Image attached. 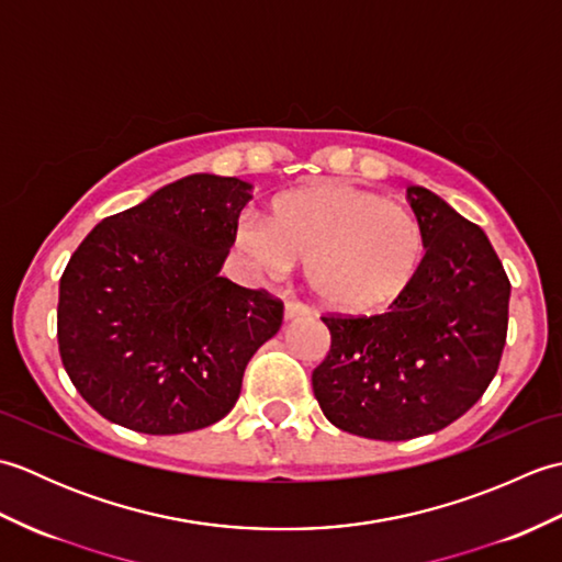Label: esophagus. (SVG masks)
Masks as SVG:
<instances>
[{
    "label": "esophagus",
    "mask_w": 562,
    "mask_h": 562,
    "mask_svg": "<svg viewBox=\"0 0 562 562\" xmlns=\"http://www.w3.org/2000/svg\"><path fill=\"white\" fill-rule=\"evenodd\" d=\"M302 316H308V306H304L300 302H288V304H284V321L302 318Z\"/></svg>",
    "instance_id": "34e87169"
}]
</instances>
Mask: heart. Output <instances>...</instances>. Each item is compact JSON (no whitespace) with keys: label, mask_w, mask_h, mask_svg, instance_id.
<instances>
[{"label":"heart","mask_w":562,"mask_h":562,"mask_svg":"<svg viewBox=\"0 0 562 562\" xmlns=\"http://www.w3.org/2000/svg\"><path fill=\"white\" fill-rule=\"evenodd\" d=\"M234 248L256 272L306 262V282L321 304L364 316L408 294L427 244L411 210L374 190L321 181L274 195L266 222H238Z\"/></svg>","instance_id":"b5f03b06"}]
</instances>
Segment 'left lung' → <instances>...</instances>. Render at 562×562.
<instances>
[{"instance_id":"obj_1","label":"left lung","mask_w":562,"mask_h":562,"mask_svg":"<svg viewBox=\"0 0 562 562\" xmlns=\"http://www.w3.org/2000/svg\"><path fill=\"white\" fill-rule=\"evenodd\" d=\"M425 262L386 314L324 316L330 350L314 396L342 432L381 441L432 435L491 384L507 338L509 280L479 224L432 190L411 186Z\"/></svg>"}]
</instances>
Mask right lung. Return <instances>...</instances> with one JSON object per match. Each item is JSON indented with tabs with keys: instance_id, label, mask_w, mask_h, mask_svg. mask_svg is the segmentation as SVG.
I'll return each mask as SVG.
<instances>
[{
	"instance_id": "add662e5",
	"label": "right lung",
	"mask_w": 562,
	"mask_h": 562,
	"mask_svg": "<svg viewBox=\"0 0 562 562\" xmlns=\"http://www.w3.org/2000/svg\"><path fill=\"white\" fill-rule=\"evenodd\" d=\"M254 186L193 173L105 217L59 280V357L105 420L181 435L229 413L282 304L220 274Z\"/></svg>"
}]
</instances>
